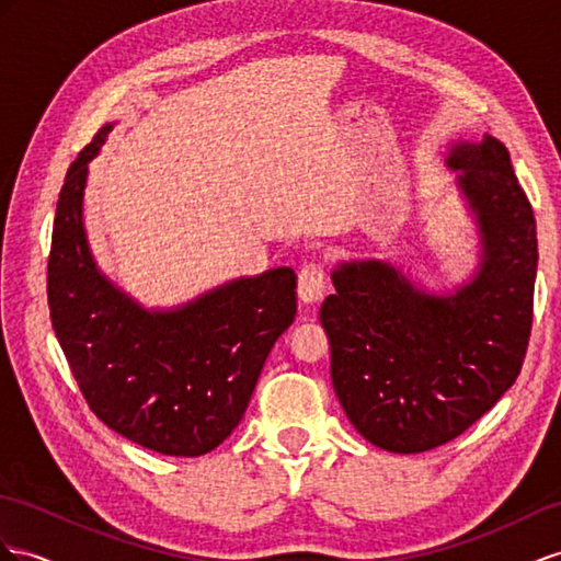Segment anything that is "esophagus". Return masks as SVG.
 <instances>
[{
	"label": "esophagus",
	"instance_id": "obj_1",
	"mask_svg": "<svg viewBox=\"0 0 561 561\" xmlns=\"http://www.w3.org/2000/svg\"><path fill=\"white\" fill-rule=\"evenodd\" d=\"M327 291V275L320 263H306L298 272V298L304 304H320Z\"/></svg>",
	"mask_w": 561,
	"mask_h": 561
}]
</instances>
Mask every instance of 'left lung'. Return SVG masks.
<instances>
[{
	"label": "left lung",
	"instance_id": "obj_1",
	"mask_svg": "<svg viewBox=\"0 0 561 561\" xmlns=\"http://www.w3.org/2000/svg\"><path fill=\"white\" fill-rule=\"evenodd\" d=\"M481 234L469 284L428 294L381 261L341 263L320 322L351 424L389 453L434 450L481 420L524 365L538 267L536 218L495 137L448 153Z\"/></svg>",
	"mask_w": 561,
	"mask_h": 561
}]
</instances>
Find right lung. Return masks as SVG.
Listing matches in <instances>:
<instances>
[{"instance_id": "right-lung-1", "label": "right lung", "mask_w": 561, "mask_h": 561, "mask_svg": "<svg viewBox=\"0 0 561 561\" xmlns=\"http://www.w3.org/2000/svg\"><path fill=\"white\" fill-rule=\"evenodd\" d=\"M104 125L68 168L56 204L51 327L90 410L141 448L198 457L232 434L275 341L296 318V272L267 270L192 304L147 310L96 267L82 225L88 165Z\"/></svg>"}]
</instances>
